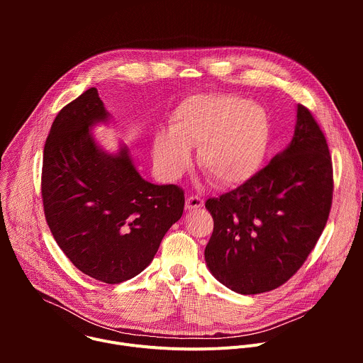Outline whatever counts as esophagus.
<instances>
[{"instance_id":"obj_1","label":"esophagus","mask_w":363,"mask_h":363,"mask_svg":"<svg viewBox=\"0 0 363 363\" xmlns=\"http://www.w3.org/2000/svg\"><path fill=\"white\" fill-rule=\"evenodd\" d=\"M203 205V201L199 198V196H196V195H188V198H186V202H185V206H186V210H198V208H201V206Z\"/></svg>"}]
</instances>
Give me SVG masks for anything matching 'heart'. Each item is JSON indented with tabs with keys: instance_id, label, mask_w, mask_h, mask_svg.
<instances>
[{
	"instance_id": "heart-1",
	"label": "heart",
	"mask_w": 363,
	"mask_h": 363,
	"mask_svg": "<svg viewBox=\"0 0 363 363\" xmlns=\"http://www.w3.org/2000/svg\"><path fill=\"white\" fill-rule=\"evenodd\" d=\"M272 142L267 112L234 94L199 93L186 97L172 112L169 133L153 140V158L167 177L178 175L198 146L203 172L221 186L252 178L262 168Z\"/></svg>"
}]
</instances>
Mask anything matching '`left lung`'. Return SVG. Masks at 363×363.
I'll return each mask as SVG.
<instances>
[{"label":"left lung","mask_w":363,"mask_h":363,"mask_svg":"<svg viewBox=\"0 0 363 363\" xmlns=\"http://www.w3.org/2000/svg\"><path fill=\"white\" fill-rule=\"evenodd\" d=\"M332 199L333 167L325 133L312 112L298 105L287 149L238 188L206 199L214 220L206 266L241 294L280 287L315 248Z\"/></svg>","instance_id":"left-lung-1"}]
</instances>
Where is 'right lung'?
Returning <instances> with one entry per match:
<instances>
[{
  "label": "right lung",
  "instance_id": "right-lung-1",
  "mask_svg": "<svg viewBox=\"0 0 363 363\" xmlns=\"http://www.w3.org/2000/svg\"><path fill=\"white\" fill-rule=\"evenodd\" d=\"M96 87L66 105L45 139L41 198L45 221L69 260L108 284L145 270L184 213L178 185H153L136 172L126 149L103 153L89 126L106 121Z\"/></svg>",
  "mask_w": 363,
  "mask_h": 363
}]
</instances>
